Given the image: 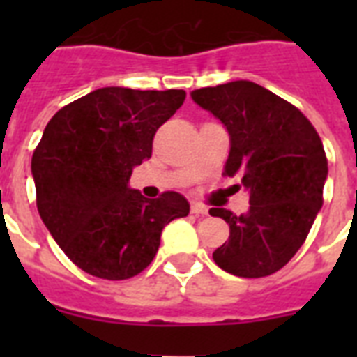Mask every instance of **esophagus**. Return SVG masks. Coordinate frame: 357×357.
<instances>
[{
	"instance_id": "1",
	"label": "esophagus",
	"mask_w": 357,
	"mask_h": 357,
	"mask_svg": "<svg viewBox=\"0 0 357 357\" xmlns=\"http://www.w3.org/2000/svg\"><path fill=\"white\" fill-rule=\"evenodd\" d=\"M190 213L196 215V217H204V215H207V207L200 206V204H192L190 206Z\"/></svg>"
}]
</instances>
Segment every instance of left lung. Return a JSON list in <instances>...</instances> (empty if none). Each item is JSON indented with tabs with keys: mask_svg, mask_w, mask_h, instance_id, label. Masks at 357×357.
I'll return each instance as SVG.
<instances>
[{
	"mask_svg": "<svg viewBox=\"0 0 357 357\" xmlns=\"http://www.w3.org/2000/svg\"><path fill=\"white\" fill-rule=\"evenodd\" d=\"M190 96L228 129L224 176L241 178L250 195L248 213L238 217L209 209L229 224V238L213 259L234 276L274 274L298 252L321 211L328 178L321 137L294 105L252 81L206 86Z\"/></svg>",
	"mask_w": 357,
	"mask_h": 357,
	"instance_id": "obj_1",
	"label": "left lung"
}]
</instances>
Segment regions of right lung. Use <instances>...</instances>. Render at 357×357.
I'll return each mask as SVG.
<instances>
[{
    "instance_id": "1",
    "label": "right lung",
    "mask_w": 357,
    "mask_h": 357,
    "mask_svg": "<svg viewBox=\"0 0 357 357\" xmlns=\"http://www.w3.org/2000/svg\"><path fill=\"white\" fill-rule=\"evenodd\" d=\"M183 102L185 91L103 86L47 122L31 161L36 207L81 271L103 280L137 276L155 257L162 228L189 215L179 192L150 200L129 187L133 168L151 157L159 126Z\"/></svg>"
}]
</instances>
